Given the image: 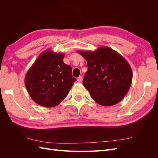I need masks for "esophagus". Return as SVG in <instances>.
Returning a JSON list of instances; mask_svg holds the SVG:
<instances>
[{"label":"esophagus","mask_w":158,"mask_h":158,"mask_svg":"<svg viewBox=\"0 0 158 158\" xmlns=\"http://www.w3.org/2000/svg\"><path fill=\"white\" fill-rule=\"evenodd\" d=\"M82 80H83V78H82V77L81 76H79V77L77 78V81H78V82H82Z\"/></svg>","instance_id":"34e87169"}]
</instances>
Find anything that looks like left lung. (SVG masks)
Returning <instances> with one entry per match:
<instances>
[{"instance_id": "8db88e82", "label": "left lung", "mask_w": 158, "mask_h": 158, "mask_svg": "<svg viewBox=\"0 0 158 158\" xmlns=\"http://www.w3.org/2000/svg\"><path fill=\"white\" fill-rule=\"evenodd\" d=\"M87 61L83 85L95 102L111 106L120 102L130 89L132 72L123 56L108 47L94 51H78Z\"/></svg>"}]
</instances>
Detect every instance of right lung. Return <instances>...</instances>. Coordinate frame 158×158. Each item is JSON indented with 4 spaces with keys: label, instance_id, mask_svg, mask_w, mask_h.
<instances>
[{
    "label": "right lung",
    "instance_id": "1",
    "mask_svg": "<svg viewBox=\"0 0 158 158\" xmlns=\"http://www.w3.org/2000/svg\"><path fill=\"white\" fill-rule=\"evenodd\" d=\"M64 55L46 50L37 57L25 77V85L30 97L45 107L59 105L67 96L76 78L72 68L63 62Z\"/></svg>",
    "mask_w": 158,
    "mask_h": 158
}]
</instances>
